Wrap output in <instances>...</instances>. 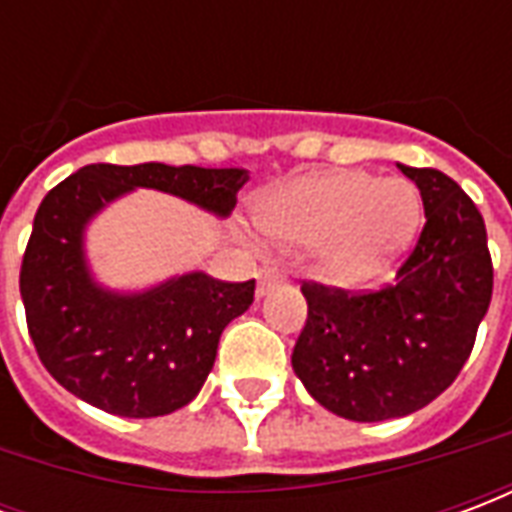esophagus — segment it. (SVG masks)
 I'll return each mask as SVG.
<instances>
[{"instance_id":"esophagus-1","label":"esophagus","mask_w":512,"mask_h":512,"mask_svg":"<svg viewBox=\"0 0 512 512\" xmlns=\"http://www.w3.org/2000/svg\"><path fill=\"white\" fill-rule=\"evenodd\" d=\"M282 279H285V274H282L277 266L263 268V271H260V282H257V296H266L268 290L277 288Z\"/></svg>"}]
</instances>
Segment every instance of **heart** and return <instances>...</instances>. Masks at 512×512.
Segmentation results:
<instances>
[{
    "label": "heart",
    "instance_id": "b5f03b06",
    "mask_svg": "<svg viewBox=\"0 0 512 512\" xmlns=\"http://www.w3.org/2000/svg\"><path fill=\"white\" fill-rule=\"evenodd\" d=\"M260 227L277 244H318V268L334 285H365L414 244L422 200L406 180L348 169L274 194L260 208Z\"/></svg>",
    "mask_w": 512,
    "mask_h": 512
}]
</instances>
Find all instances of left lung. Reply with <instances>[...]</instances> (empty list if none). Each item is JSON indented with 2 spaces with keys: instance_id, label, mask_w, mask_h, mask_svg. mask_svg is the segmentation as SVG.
<instances>
[{
  "instance_id": "obj_1",
  "label": "left lung",
  "mask_w": 512,
  "mask_h": 512,
  "mask_svg": "<svg viewBox=\"0 0 512 512\" xmlns=\"http://www.w3.org/2000/svg\"><path fill=\"white\" fill-rule=\"evenodd\" d=\"M417 183L425 227L395 282L376 293L304 285L307 323L293 373L326 411L354 422L414 414L447 389L472 354L494 266L485 222L439 169L397 164Z\"/></svg>"
}]
</instances>
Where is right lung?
<instances>
[{
	"label": "right lung",
	"mask_w": 512,
	"mask_h": 512,
	"mask_svg": "<svg viewBox=\"0 0 512 512\" xmlns=\"http://www.w3.org/2000/svg\"><path fill=\"white\" fill-rule=\"evenodd\" d=\"M244 169L158 161L90 164L43 197L24 263L21 299L43 367L71 395L117 417H164L191 403L216 362L224 326L255 299V279L205 271L142 290H112L87 260V227L134 189H156L227 219Z\"/></svg>",
	"instance_id": "obj_1"
}]
</instances>
